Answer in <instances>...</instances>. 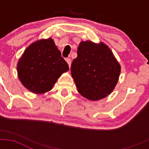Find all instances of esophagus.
<instances>
[{
	"label": "esophagus",
	"instance_id": "obj_1",
	"mask_svg": "<svg viewBox=\"0 0 149 149\" xmlns=\"http://www.w3.org/2000/svg\"><path fill=\"white\" fill-rule=\"evenodd\" d=\"M65 60H66V62H67V63H68V65H69V66L70 67V65H71V63H72V60H71V58H67L66 59H65Z\"/></svg>",
	"mask_w": 149,
	"mask_h": 149
}]
</instances>
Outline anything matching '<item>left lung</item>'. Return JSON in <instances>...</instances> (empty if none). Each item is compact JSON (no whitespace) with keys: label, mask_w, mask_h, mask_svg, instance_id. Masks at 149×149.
<instances>
[{"label":"left lung","mask_w":149,"mask_h":149,"mask_svg":"<svg viewBox=\"0 0 149 149\" xmlns=\"http://www.w3.org/2000/svg\"><path fill=\"white\" fill-rule=\"evenodd\" d=\"M120 65L104 43L81 42L71 74L83 97L90 100L103 99L113 91L120 76Z\"/></svg>","instance_id":"1"}]
</instances>
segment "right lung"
I'll use <instances>...</instances> for the list:
<instances>
[{"label": "right lung", "mask_w": 149, "mask_h": 149, "mask_svg": "<svg viewBox=\"0 0 149 149\" xmlns=\"http://www.w3.org/2000/svg\"><path fill=\"white\" fill-rule=\"evenodd\" d=\"M17 75L23 86L35 93L51 91L69 65L53 39H41L27 48L17 63Z\"/></svg>", "instance_id": "right-lung-1"}]
</instances>
